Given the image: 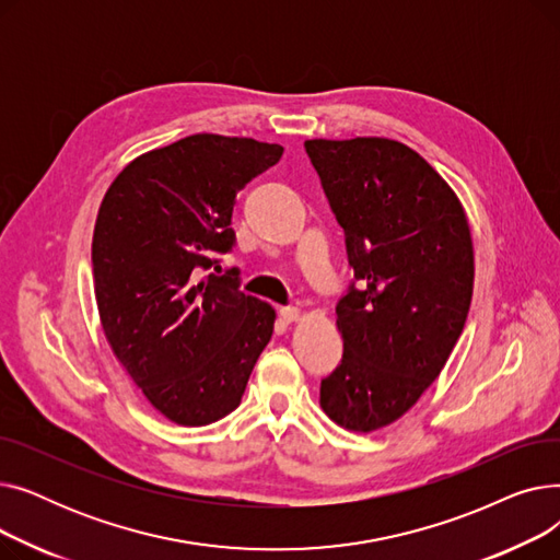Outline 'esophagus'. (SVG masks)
Here are the masks:
<instances>
[{
    "label": "esophagus",
    "mask_w": 560,
    "mask_h": 560,
    "mask_svg": "<svg viewBox=\"0 0 560 560\" xmlns=\"http://www.w3.org/2000/svg\"><path fill=\"white\" fill-rule=\"evenodd\" d=\"M279 315L283 322H295V319H300V308L283 306V308H279Z\"/></svg>",
    "instance_id": "obj_1"
}]
</instances>
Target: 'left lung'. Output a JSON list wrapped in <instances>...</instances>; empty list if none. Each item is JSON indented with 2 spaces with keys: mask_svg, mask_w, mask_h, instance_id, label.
<instances>
[{
  "mask_svg": "<svg viewBox=\"0 0 560 560\" xmlns=\"http://www.w3.org/2000/svg\"><path fill=\"white\" fill-rule=\"evenodd\" d=\"M304 147L354 270L336 304L342 359L322 378L319 406L368 433L401 418L445 368L472 302V238L454 190L410 147L388 138Z\"/></svg>",
  "mask_w": 560,
  "mask_h": 560,
  "instance_id": "1",
  "label": "left lung"
}]
</instances>
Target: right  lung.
I'll return each instance as SVG.
<instances>
[{
	"instance_id": "add662e5",
	"label": "right lung",
	"mask_w": 560,
	"mask_h": 560,
	"mask_svg": "<svg viewBox=\"0 0 560 560\" xmlns=\"http://www.w3.org/2000/svg\"><path fill=\"white\" fill-rule=\"evenodd\" d=\"M281 144L195 133L131 161L104 195L93 235L102 329L167 420L203 427L238 408L275 311L241 290L220 254L233 203Z\"/></svg>"
}]
</instances>
